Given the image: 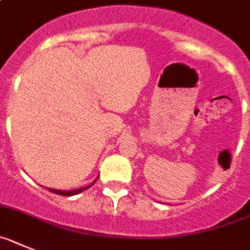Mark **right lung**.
Here are the masks:
<instances>
[{"instance_id": "right-lung-1", "label": "right lung", "mask_w": 250, "mask_h": 250, "mask_svg": "<svg viewBox=\"0 0 250 250\" xmlns=\"http://www.w3.org/2000/svg\"><path fill=\"white\" fill-rule=\"evenodd\" d=\"M98 180V177L95 179V181ZM95 181L93 182V184H95ZM92 185L89 186H85V188H77V190H71V191H64V190H55V188H49V191H51V192H54V194H58V195H62V196H73V195H77L79 194V192H83L84 190H86V188H89Z\"/></svg>"}]
</instances>
